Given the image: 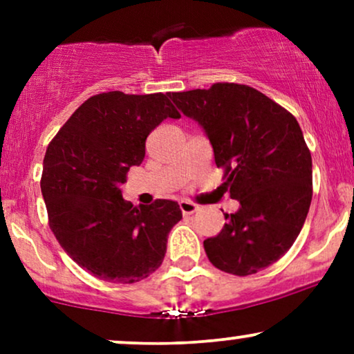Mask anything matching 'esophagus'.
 <instances>
[{"label":"esophagus","instance_id":"esophagus-1","mask_svg":"<svg viewBox=\"0 0 354 354\" xmlns=\"http://www.w3.org/2000/svg\"><path fill=\"white\" fill-rule=\"evenodd\" d=\"M180 209H181L183 214H193V213H196L198 209H200V206H198L196 203H193V201L183 200V201H180Z\"/></svg>","mask_w":354,"mask_h":354}]
</instances>
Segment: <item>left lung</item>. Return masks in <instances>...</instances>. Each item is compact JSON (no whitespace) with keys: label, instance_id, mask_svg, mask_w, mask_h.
I'll list each match as a JSON object with an SVG mask.
<instances>
[{"label":"left lung","instance_id":"1","mask_svg":"<svg viewBox=\"0 0 354 354\" xmlns=\"http://www.w3.org/2000/svg\"><path fill=\"white\" fill-rule=\"evenodd\" d=\"M169 98L205 129L225 169L223 188L239 201L203 243L208 259L236 276L273 265L298 238L313 196L311 153L296 118L246 84L214 83Z\"/></svg>","mask_w":354,"mask_h":354}]
</instances>
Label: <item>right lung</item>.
Here are the masks:
<instances>
[{"instance_id":"add662e5","label":"right lung","mask_w":354,"mask_h":354,"mask_svg":"<svg viewBox=\"0 0 354 354\" xmlns=\"http://www.w3.org/2000/svg\"><path fill=\"white\" fill-rule=\"evenodd\" d=\"M163 93L91 96L51 140L41 193L50 228L75 263L109 283H136L163 263L169 231L181 219L176 201L133 206L120 186L145 158L149 133L180 118Z\"/></svg>"}]
</instances>
